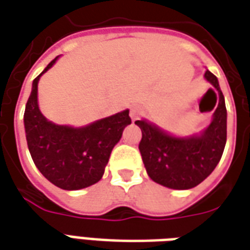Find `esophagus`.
<instances>
[{
    "label": "esophagus",
    "instance_id": "esophagus-1",
    "mask_svg": "<svg viewBox=\"0 0 250 250\" xmlns=\"http://www.w3.org/2000/svg\"><path fill=\"white\" fill-rule=\"evenodd\" d=\"M140 116H141V109L138 106H133L130 109V118H132L133 121H136Z\"/></svg>",
    "mask_w": 250,
    "mask_h": 250
}]
</instances>
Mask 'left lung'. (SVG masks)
I'll return each instance as SVG.
<instances>
[{"label": "left lung", "mask_w": 250, "mask_h": 250, "mask_svg": "<svg viewBox=\"0 0 250 250\" xmlns=\"http://www.w3.org/2000/svg\"><path fill=\"white\" fill-rule=\"evenodd\" d=\"M204 78L218 94L212 121L202 132L174 136L146 118L136 121L143 138L138 145L144 165L154 183L169 189L197 187L214 170L227 144V107L217 77L207 69Z\"/></svg>", "instance_id": "left-lung-1"}]
</instances>
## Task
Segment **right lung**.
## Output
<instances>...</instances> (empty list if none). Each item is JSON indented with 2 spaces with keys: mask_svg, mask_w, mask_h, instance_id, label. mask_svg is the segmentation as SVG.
Segmentation results:
<instances>
[{
  "mask_svg": "<svg viewBox=\"0 0 250 250\" xmlns=\"http://www.w3.org/2000/svg\"><path fill=\"white\" fill-rule=\"evenodd\" d=\"M58 58L60 56L34 78L23 126L30 156L43 177L63 190H78L103 178L113 147L132 120L129 109H125L83 126L49 121L38 106V81Z\"/></svg>",
  "mask_w": 250,
  "mask_h": 250,
  "instance_id": "add662e5",
  "label": "right lung"
}]
</instances>
